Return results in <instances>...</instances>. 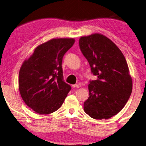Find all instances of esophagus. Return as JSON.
<instances>
[{"instance_id":"obj_1","label":"esophagus","mask_w":146,"mask_h":146,"mask_svg":"<svg viewBox=\"0 0 146 146\" xmlns=\"http://www.w3.org/2000/svg\"><path fill=\"white\" fill-rule=\"evenodd\" d=\"M72 87L73 88H79L80 87V86H79V84H73L72 85Z\"/></svg>"}]
</instances>
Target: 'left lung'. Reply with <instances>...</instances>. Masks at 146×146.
I'll return each mask as SVG.
<instances>
[{"label":"left lung","mask_w":146,"mask_h":146,"mask_svg":"<svg viewBox=\"0 0 146 146\" xmlns=\"http://www.w3.org/2000/svg\"><path fill=\"white\" fill-rule=\"evenodd\" d=\"M79 47L93 75L84 111L95 119H109L121 111L132 92V79L119 48L105 35L93 34L80 37Z\"/></svg>","instance_id":"1"}]
</instances>
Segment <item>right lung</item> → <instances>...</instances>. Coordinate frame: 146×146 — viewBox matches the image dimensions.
Segmentation results:
<instances>
[{"instance_id": "obj_1", "label": "right lung", "mask_w": 146, "mask_h": 146, "mask_svg": "<svg viewBox=\"0 0 146 146\" xmlns=\"http://www.w3.org/2000/svg\"><path fill=\"white\" fill-rule=\"evenodd\" d=\"M74 42L73 38L49 40L35 48L22 64L19 91L26 105L37 113L57 111L71 90L63 79L62 64L63 56Z\"/></svg>"}]
</instances>
